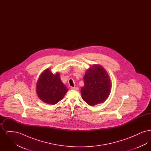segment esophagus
Returning a JSON list of instances; mask_svg holds the SVG:
<instances>
[{
	"instance_id": "1",
	"label": "esophagus",
	"mask_w": 151,
	"mask_h": 151,
	"mask_svg": "<svg viewBox=\"0 0 151 151\" xmlns=\"http://www.w3.org/2000/svg\"><path fill=\"white\" fill-rule=\"evenodd\" d=\"M71 89L72 90H76V91H78L79 90V88L78 86H76V87H71Z\"/></svg>"
}]
</instances>
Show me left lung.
<instances>
[{
    "instance_id": "left-lung-1",
    "label": "left lung",
    "mask_w": 151,
    "mask_h": 151,
    "mask_svg": "<svg viewBox=\"0 0 151 151\" xmlns=\"http://www.w3.org/2000/svg\"><path fill=\"white\" fill-rule=\"evenodd\" d=\"M84 86L81 88V97L93 106L106 100L111 91V80L108 72L100 65H92L84 76Z\"/></svg>"
}]
</instances>
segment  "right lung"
I'll return each mask as SVG.
<instances>
[{
	"instance_id": "right-lung-1",
	"label": "right lung",
	"mask_w": 151,
	"mask_h": 151,
	"mask_svg": "<svg viewBox=\"0 0 151 151\" xmlns=\"http://www.w3.org/2000/svg\"><path fill=\"white\" fill-rule=\"evenodd\" d=\"M36 92L43 102L55 105L62 100L68 89L62 83L60 73L53 74L49 68L41 73L36 83Z\"/></svg>"
}]
</instances>
